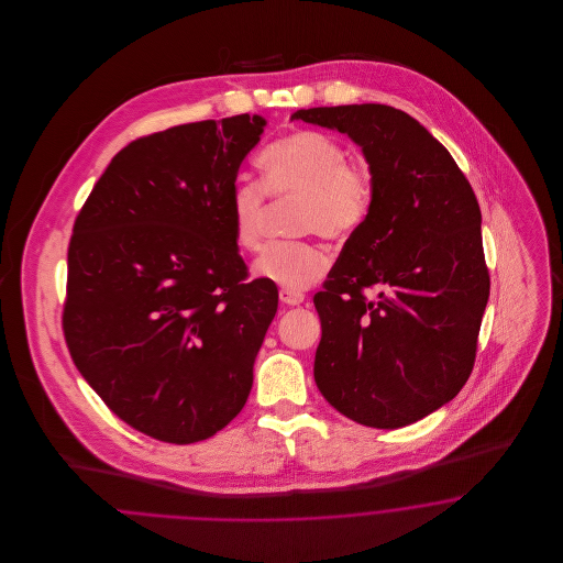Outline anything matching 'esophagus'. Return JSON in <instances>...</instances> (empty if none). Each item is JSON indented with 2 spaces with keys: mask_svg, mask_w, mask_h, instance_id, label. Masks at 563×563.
<instances>
[{
  "mask_svg": "<svg viewBox=\"0 0 563 563\" xmlns=\"http://www.w3.org/2000/svg\"><path fill=\"white\" fill-rule=\"evenodd\" d=\"M278 297L287 306H299L303 301V294L301 291H294V289H280Z\"/></svg>",
  "mask_w": 563,
  "mask_h": 563,
  "instance_id": "34e87169",
  "label": "esophagus"
}]
</instances>
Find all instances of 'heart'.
I'll list each match as a JSON object with an SVG mask.
<instances>
[{
    "label": "heart",
    "instance_id": "obj_1",
    "mask_svg": "<svg viewBox=\"0 0 563 563\" xmlns=\"http://www.w3.org/2000/svg\"><path fill=\"white\" fill-rule=\"evenodd\" d=\"M262 184L239 181L230 194V223L236 246L257 253L264 242L269 196L297 200L291 213L295 236L321 234L346 241L369 217L374 173L367 162L350 161L349 150L331 134L295 131L272 141L260 156ZM329 266V257L310 241L276 242L255 262V274L285 289H306Z\"/></svg>",
    "mask_w": 563,
    "mask_h": 563
}]
</instances>
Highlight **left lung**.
<instances>
[{"label": "left lung", "mask_w": 563, "mask_h": 563, "mask_svg": "<svg viewBox=\"0 0 563 563\" xmlns=\"http://www.w3.org/2000/svg\"><path fill=\"white\" fill-rule=\"evenodd\" d=\"M291 120L349 134L374 173L369 217L314 295L317 386L350 420L401 429L452 401L475 365L489 297L477 196L401 109H299Z\"/></svg>", "instance_id": "8db88e82"}]
</instances>
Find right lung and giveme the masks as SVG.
<instances>
[{"label": "right lung", "mask_w": 563, "mask_h": 563, "mask_svg": "<svg viewBox=\"0 0 563 563\" xmlns=\"http://www.w3.org/2000/svg\"><path fill=\"white\" fill-rule=\"evenodd\" d=\"M266 120L232 115L141 136L109 162L74 223L63 333L134 430L188 445L241 413L278 308L249 280L230 194Z\"/></svg>", "instance_id": "obj_1"}]
</instances>
